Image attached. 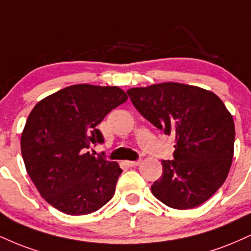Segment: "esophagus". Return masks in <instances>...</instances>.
<instances>
[{
    "label": "esophagus",
    "mask_w": 251,
    "mask_h": 251,
    "mask_svg": "<svg viewBox=\"0 0 251 251\" xmlns=\"http://www.w3.org/2000/svg\"><path fill=\"white\" fill-rule=\"evenodd\" d=\"M126 164H127V166H129V167H135V166H139L141 164L140 160H137V161H126Z\"/></svg>",
    "instance_id": "1"
}]
</instances>
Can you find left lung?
Listing matches in <instances>:
<instances>
[{"label":"left lung","instance_id":"8db88e82","mask_svg":"<svg viewBox=\"0 0 251 251\" xmlns=\"http://www.w3.org/2000/svg\"><path fill=\"white\" fill-rule=\"evenodd\" d=\"M127 93L141 116L175 135L174 159L161 161L153 195L181 210L206 202L227 179L234 156V119L223 101L212 91L173 81Z\"/></svg>","mask_w":251,"mask_h":251}]
</instances>
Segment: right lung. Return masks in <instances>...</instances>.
<instances>
[{"mask_svg": "<svg viewBox=\"0 0 251 251\" xmlns=\"http://www.w3.org/2000/svg\"><path fill=\"white\" fill-rule=\"evenodd\" d=\"M127 95L118 86L76 84L38 101L21 135V152L42 198L59 212L85 215L112 199L122 168L96 158L97 126Z\"/></svg>", "mask_w": 251, "mask_h": 251, "instance_id": "right-lung-1", "label": "right lung"}]
</instances>
